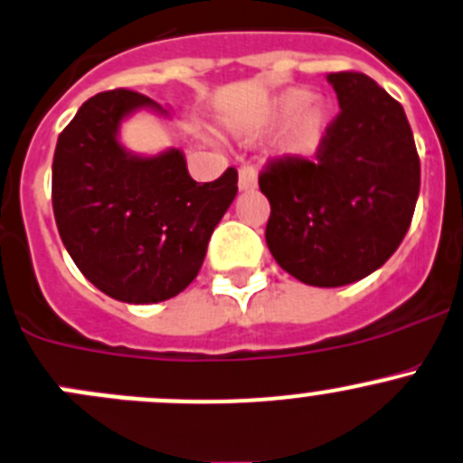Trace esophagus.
Wrapping results in <instances>:
<instances>
[{
	"mask_svg": "<svg viewBox=\"0 0 463 463\" xmlns=\"http://www.w3.org/2000/svg\"><path fill=\"white\" fill-rule=\"evenodd\" d=\"M258 187V169L253 165L240 167V190H255Z\"/></svg>",
	"mask_w": 463,
	"mask_h": 463,
	"instance_id": "esophagus-1",
	"label": "esophagus"
}]
</instances>
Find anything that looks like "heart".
<instances>
[{
	"instance_id": "obj_1",
	"label": "heart",
	"mask_w": 463,
	"mask_h": 463,
	"mask_svg": "<svg viewBox=\"0 0 463 463\" xmlns=\"http://www.w3.org/2000/svg\"><path fill=\"white\" fill-rule=\"evenodd\" d=\"M269 122L287 124L285 146L289 154L312 156L326 140L332 122V108L323 99H312L307 88H289L273 99Z\"/></svg>"
}]
</instances>
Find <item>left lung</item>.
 Here are the masks:
<instances>
[{
    "label": "left lung",
    "instance_id": "8db88e82",
    "mask_svg": "<svg viewBox=\"0 0 463 463\" xmlns=\"http://www.w3.org/2000/svg\"><path fill=\"white\" fill-rule=\"evenodd\" d=\"M339 108L314 158L280 156L260 172L271 203L267 246L305 285L341 287L401 246L420 190V160L401 103L362 71H332Z\"/></svg>",
    "mask_w": 463,
    "mask_h": 463
}]
</instances>
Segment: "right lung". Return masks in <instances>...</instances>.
I'll return each instance as SVG.
<instances>
[{
	"instance_id": "obj_1",
	"label": "right lung",
	"mask_w": 463,
	"mask_h": 463,
	"mask_svg": "<svg viewBox=\"0 0 463 463\" xmlns=\"http://www.w3.org/2000/svg\"><path fill=\"white\" fill-rule=\"evenodd\" d=\"M160 108L118 88L94 94L58 136L52 203L79 271L124 303H158L196 278L210 235L237 194V169L196 183L178 149L127 154L118 127L136 108Z\"/></svg>"
}]
</instances>
